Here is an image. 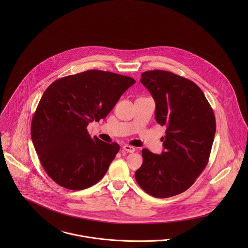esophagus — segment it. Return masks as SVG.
Here are the masks:
<instances>
[{"label":"esophagus","instance_id":"esophagus-1","mask_svg":"<svg viewBox=\"0 0 248 248\" xmlns=\"http://www.w3.org/2000/svg\"><path fill=\"white\" fill-rule=\"evenodd\" d=\"M123 150L126 151L127 153H134V152L136 151L135 147L130 146V145H124V146H123Z\"/></svg>","mask_w":248,"mask_h":248}]
</instances>
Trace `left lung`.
Wrapping results in <instances>:
<instances>
[{
	"label": "left lung",
	"mask_w": 248,
	"mask_h": 248,
	"mask_svg": "<svg viewBox=\"0 0 248 248\" xmlns=\"http://www.w3.org/2000/svg\"><path fill=\"white\" fill-rule=\"evenodd\" d=\"M140 82L155 102V120L166 126L161 139L164 151L155 155L142 150L143 163L135 177L155 198L183 193L208 163L216 133L212 108L192 81L170 71H148Z\"/></svg>",
	"instance_id": "1"
}]
</instances>
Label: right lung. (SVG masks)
Segmentation results:
<instances>
[{"label": "right lung", "mask_w": 248, "mask_h": 248, "mask_svg": "<svg viewBox=\"0 0 248 248\" xmlns=\"http://www.w3.org/2000/svg\"><path fill=\"white\" fill-rule=\"evenodd\" d=\"M135 83L129 76L91 70L57 79L45 91L31 133L43 168L58 185L83 190L105 176L119 145L92 139L87 127L105 118Z\"/></svg>", "instance_id": "right-lung-1"}]
</instances>
